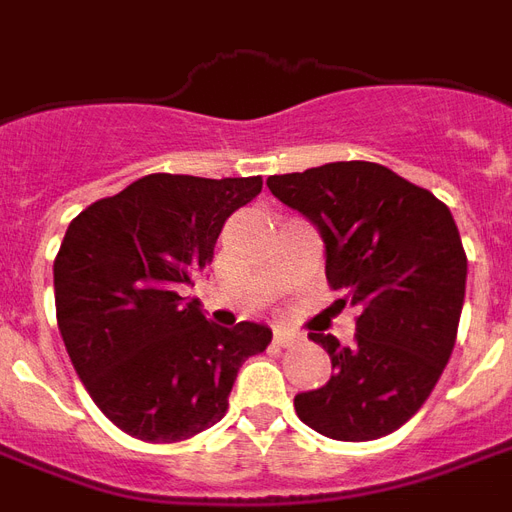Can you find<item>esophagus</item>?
Wrapping results in <instances>:
<instances>
[{"label":"esophagus","mask_w":512,"mask_h":512,"mask_svg":"<svg viewBox=\"0 0 512 512\" xmlns=\"http://www.w3.org/2000/svg\"><path fill=\"white\" fill-rule=\"evenodd\" d=\"M295 339H298V333L290 331V328H274V344L276 347H287V344H293Z\"/></svg>","instance_id":"1"}]
</instances>
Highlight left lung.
I'll list each match as a JSON object with an SVG mask.
<instances>
[{"label": "left lung", "mask_w": 512, "mask_h": 512, "mask_svg": "<svg viewBox=\"0 0 512 512\" xmlns=\"http://www.w3.org/2000/svg\"><path fill=\"white\" fill-rule=\"evenodd\" d=\"M266 184L317 227L336 304L361 309L350 347L309 333L333 374L298 393L295 412L323 437H385L423 407L456 344L467 290L456 219L429 189L377 162H328Z\"/></svg>", "instance_id": "obj_1"}]
</instances>
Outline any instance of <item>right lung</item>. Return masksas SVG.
<instances>
[{"label": "right lung", "instance_id": "right-lung-1", "mask_svg": "<svg viewBox=\"0 0 512 512\" xmlns=\"http://www.w3.org/2000/svg\"><path fill=\"white\" fill-rule=\"evenodd\" d=\"M260 176L151 173L81 211L54 260L64 347L102 415L143 442H181L227 412L241 363L271 328L206 320L184 290L214 257L222 225Z\"/></svg>", "mask_w": 512, "mask_h": 512}]
</instances>
